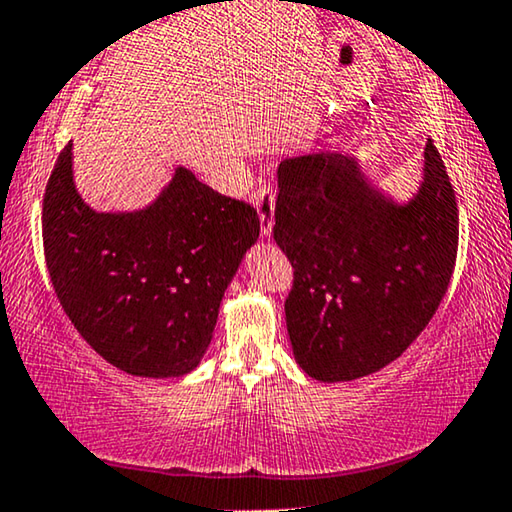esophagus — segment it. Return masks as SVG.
I'll list each match as a JSON object with an SVG mask.
<instances>
[{"instance_id": "esophagus-1", "label": "esophagus", "mask_w": 512, "mask_h": 512, "mask_svg": "<svg viewBox=\"0 0 512 512\" xmlns=\"http://www.w3.org/2000/svg\"><path fill=\"white\" fill-rule=\"evenodd\" d=\"M255 208L259 213V227H262L264 239H271L273 234V222H276V199L269 187L262 185L255 194Z\"/></svg>"}]
</instances>
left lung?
<instances>
[{"label": "left lung", "mask_w": 512, "mask_h": 512, "mask_svg": "<svg viewBox=\"0 0 512 512\" xmlns=\"http://www.w3.org/2000/svg\"><path fill=\"white\" fill-rule=\"evenodd\" d=\"M278 190L273 239L294 269V359L320 383L385 369L434 318L455 269L457 201L434 143L406 199L341 150L287 157Z\"/></svg>", "instance_id": "left-lung-1"}]
</instances>
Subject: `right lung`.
<instances>
[{
  "mask_svg": "<svg viewBox=\"0 0 512 512\" xmlns=\"http://www.w3.org/2000/svg\"><path fill=\"white\" fill-rule=\"evenodd\" d=\"M253 206L176 167L136 211H97L62 150L43 197V253L55 294L90 348L129 376L178 378L213 341L225 290L257 243Z\"/></svg>",
  "mask_w": 512,
  "mask_h": 512,
  "instance_id": "add662e5",
  "label": "right lung"
}]
</instances>
